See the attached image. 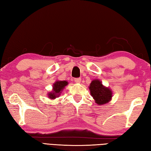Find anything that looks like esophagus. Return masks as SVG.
Returning <instances> with one entry per match:
<instances>
[{"label": "esophagus", "instance_id": "34e87169", "mask_svg": "<svg viewBox=\"0 0 151 151\" xmlns=\"http://www.w3.org/2000/svg\"><path fill=\"white\" fill-rule=\"evenodd\" d=\"M75 82L76 83H81V78H75Z\"/></svg>", "mask_w": 151, "mask_h": 151}]
</instances>
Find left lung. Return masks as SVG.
<instances>
[{"label": "left lung", "mask_w": 151, "mask_h": 151, "mask_svg": "<svg viewBox=\"0 0 151 151\" xmlns=\"http://www.w3.org/2000/svg\"><path fill=\"white\" fill-rule=\"evenodd\" d=\"M91 95L99 105H103L110 101L112 91L110 88L105 87L98 79L92 81L89 86Z\"/></svg>", "instance_id": "obj_1"}]
</instances>
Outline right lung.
<instances>
[{
    "label": "right lung",
    "mask_w": 151,
    "mask_h": 151,
    "mask_svg": "<svg viewBox=\"0 0 151 151\" xmlns=\"http://www.w3.org/2000/svg\"><path fill=\"white\" fill-rule=\"evenodd\" d=\"M68 84V82L67 81H57L56 82L54 83L53 84V89L52 92H49L48 93L49 98L50 99H54L56 97H58L62 93V91L66 86Z\"/></svg>",
    "instance_id": "right-lung-1"
}]
</instances>
